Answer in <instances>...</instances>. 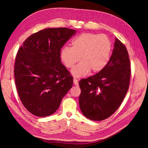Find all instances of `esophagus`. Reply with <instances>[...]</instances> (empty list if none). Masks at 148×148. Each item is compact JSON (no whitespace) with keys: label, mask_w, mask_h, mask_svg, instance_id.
I'll use <instances>...</instances> for the list:
<instances>
[{"label":"esophagus","mask_w":148,"mask_h":148,"mask_svg":"<svg viewBox=\"0 0 148 148\" xmlns=\"http://www.w3.org/2000/svg\"><path fill=\"white\" fill-rule=\"evenodd\" d=\"M73 83L75 85H76V86H78V81L77 78H73Z\"/></svg>","instance_id":"34e87169"}]
</instances>
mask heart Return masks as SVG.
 I'll return each instance as SVG.
<instances>
[{
	"label": "heart",
	"mask_w": 148,
	"mask_h": 148,
	"mask_svg": "<svg viewBox=\"0 0 148 148\" xmlns=\"http://www.w3.org/2000/svg\"><path fill=\"white\" fill-rule=\"evenodd\" d=\"M112 46L107 36L96 33H83L71 42V47H64L60 57L67 68L74 66L71 73L75 77L86 75L90 71L98 73L104 69L110 60Z\"/></svg>",
	"instance_id": "1"
}]
</instances>
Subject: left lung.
Instances as JSON below:
<instances>
[{
  "instance_id": "8db88e82",
  "label": "left lung",
  "mask_w": 148,
  "mask_h": 148,
  "mask_svg": "<svg viewBox=\"0 0 148 148\" xmlns=\"http://www.w3.org/2000/svg\"><path fill=\"white\" fill-rule=\"evenodd\" d=\"M130 75L127 48L115 38L112 54L105 68L79 82V104L83 114L95 121L105 120L112 115L128 91Z\"/></svg>"
}]
</instances>
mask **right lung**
<instances>
[{
    "label": "right lung",
    "instance_id": "1",
    "mask_svg": "<svg viewBox=\"0 0 148 148\" xmlns=\"http://www.w3.org/2000/svg\"><path fill=\"white\" fill-rule=\"evenodd\" d=\"M76 30L46 28L31 35L16 54L14 76L20 99L30 113L47 117L59 109L73 77L61 63L60 49Z\"/></svg>",
    "mask_w": 148,
    "mask_h": 148
}]
</instances>
